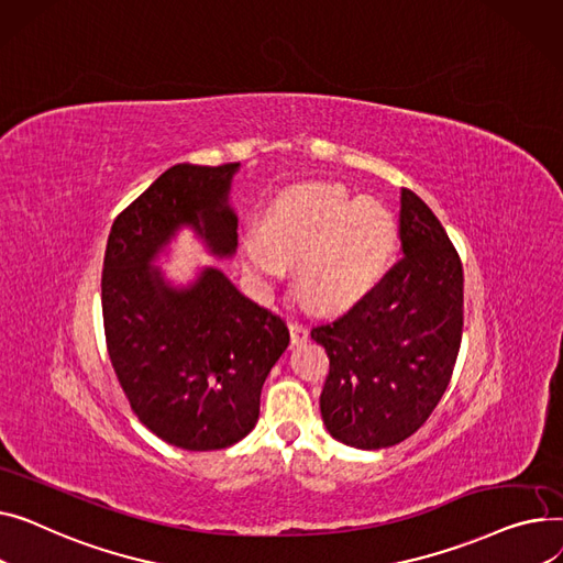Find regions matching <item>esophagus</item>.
<instances>
[{
    "mask_svg": "<svg viewBox=\"0 0 563 563\" xmlns=\"http://www.w3.org/2000/svg\"><path fill=\"white\" fill-rule=\"evenodd\" d=\"M288 329H290V343H292V345H302V343H307V339H309V329H307L305 324H300V322H290V324H288Z\"/></svg>",
    "mask_w": 563,
    "mask_h": 563,
    "instance_id": "esophagus-1",
    "label": "esophagus"
}]
</instances>
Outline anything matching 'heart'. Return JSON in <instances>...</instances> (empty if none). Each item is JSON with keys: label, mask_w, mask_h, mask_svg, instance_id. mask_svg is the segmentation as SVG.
<instances>
[{"label": "heart", "mask_w": 563, "mask_h": 563, "mask_svg": "<svg viewBox=\"0 0 563 563\" xmlns=\"http://www.w3.org/2000/svg\"><path fill=\"white\" fill-rule=\"evenodd\" d=\"M398 227L371 197L334 184H300L284 190L245 243L247 273L268 286L297 261V284L327 311H341L366 295L393 254Z\"/></svg>", "instance_id": "heart-1"}]
</instances>
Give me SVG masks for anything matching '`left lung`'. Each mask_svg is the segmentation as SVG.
<instances>
[{
    "mask_svg": "<svg viewBox=\"0 0 563 563\" xmlns=\"http://www.w3.org/2000/svg\"><path fill=\"white\" fill-rule=\"evenodd\" d=\"M402 258L345 316L311 329L329 356L327 432L358 450L409 439L450 384L464 327V268L420 197L400 195Z\"/></svg>",
    "mask_w": 563,
    "mask_h": 563,
    "instance_id": "left-lung-1",
    "label": "left lung"
}]
</instances>
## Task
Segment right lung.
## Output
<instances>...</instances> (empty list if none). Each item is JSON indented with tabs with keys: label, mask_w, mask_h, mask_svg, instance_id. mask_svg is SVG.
Wrapping results in <instances>:
<instances>
[{
	"label": "right lung",
	"mask_w": 563,
	"mask_h": 563,
	"mask_svg": "<svg viewBox=\"0 0 563 563\" xmlns=\"http://www.w3.org/2000/svg\"><path fill=\"white\" fill-rule=\"evenodd\" d=\"M241 163H177L113 222L102 271L107 347L118 382L152 434L181 450H222L245 439L261 388L288 347L284 320L245 297L218 268L175 286L152 263L184 227L209 254L239 247L229 205Z\"/></svg>",
	"instance_id": "right-lung-1"
}]
</instances>
